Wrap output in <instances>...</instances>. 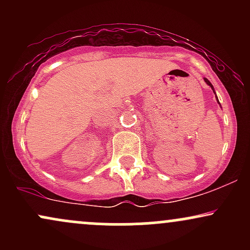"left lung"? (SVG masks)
Returning <instances> with one entry per match:
<instances>
[{"instance_id":"left-lung-1","label":"left lung","mask_w":250,"mask_h":250,"mask_svg":"<svg viewBox=\"0 0 250 250\" xmlns=\"http://www.w3.org/2000/svg\"><path fill=\"white\" fill-rule=\"evenodd\" d=\"M205 81H206V83H207V84L208 85H210V87H211V89H213V90H214V87H213V85H211V83L210 82H209L208 81V80L207 79H206V77H205ZM216 99H217V97H216ZM217 102H219V100H217ZM220 103V102H219Z\"/></svg>"}]
</instances>
